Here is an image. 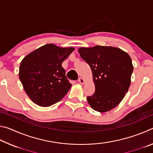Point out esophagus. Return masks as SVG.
<instances>
[{
    "mask_svg": "<svg viewBox=\"0 0 153 153\" xmlns=\"http://www.w3.org/2000/svg\"><path fill=\"white\" fill-rule=\"evenodd\" d=\"M78 82H79V84H84V83H85V80H84V78H82V77H79V79H78Z\"/></svg>",
    "mask_w": 153,
    "mask_h": 153,
    "instance_id": "1",
    "label": "esophagus"
}]
</instances>
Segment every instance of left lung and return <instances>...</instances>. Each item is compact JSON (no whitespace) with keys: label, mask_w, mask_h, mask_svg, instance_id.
<instances>
[{"label":"left lung","mask_w":153,"mask_h":153,"mask_svg":"<svg viewBox=\"0 0 153 153\" xmlns=\"http://www.w3.org/2000/svg\"><path fill=\"white\" fill-rule=\"evenodd\" d=\"M80 56L92 69L95 92L87 100L100 113L120 104L128 91L134 67L126 52L113 46H95L78 48Z\"/></svg>","instance_id":"left-lung-1"}]
</instances>
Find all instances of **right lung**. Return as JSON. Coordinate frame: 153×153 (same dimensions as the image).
Here are the masks:
<instances>
[{"instance_id": "obj_1", "label": "right lung", "mask_w": 153, "mask_h": 153, "mask_svg": "<svg viewBox=\"0 0 153 153\" xmlns=\"http://www.w3.org/2000/svg\"><path fill=\"white\" fill-rule=\"evenodd\" d=\"M75 50L47 44L22 59L19 77L25 93L38 106L50 107L59 102L71 87L62 63Z\"/></svg>"}]
</instances>
